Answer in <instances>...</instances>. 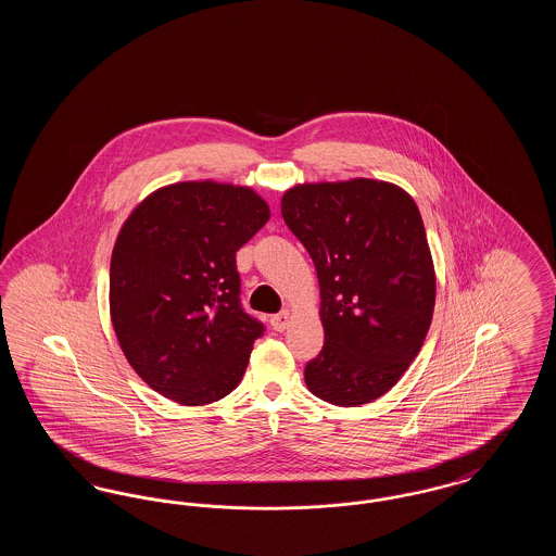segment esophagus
I'll return each instance as SVG.
<instances>
[{
    "mask_svg": "<svg viewBox=\"0 0 556 556\" xmlns=\"http://www.w3.org/2000/svg\"><path fill=\"white\" fill-rule=\"evenodd\" d=\"M270 325H273L275 331H286L288 325H290V311H283V313L270 317Z\"/></svg>",
    "mask_w": 556,
    "mask_h": 556,
    "instance_id": "obj_1",
    "label": "esophagus"
}]
</instances>
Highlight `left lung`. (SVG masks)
Instances as JSON below:
<instances>
[{"instance_id": "1", "label": "left lung", "mask_w": 556, "mask_h": 556, "mask_svg": "<svg viewBox=\"0 0 556 556\" xmlns=\"http://www.w3.org/2000/svg\"><path fill=\"white\" fill-rule=\"evenodd\" d=\"M281 214L320 288L325 344L304 369L308 390L336 406L383 396L417 358L435 304L415 200L375 179L304 184L283 193Z\"/></svg>"}]
</instances>
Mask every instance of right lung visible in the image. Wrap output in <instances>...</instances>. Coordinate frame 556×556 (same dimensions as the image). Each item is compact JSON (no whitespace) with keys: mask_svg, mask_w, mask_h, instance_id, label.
Returning a JSON list of instances; mask_svg holds the SVG:
<instances>
[{"mask_svg":"<svg viewBox=\"0 0 556 556\" xmlns=\"http://www.w3.org/2000/svg\"><path fill=\"white\" fill-rule=\"evenodd\" d=\"M270 211L250 187L184 181L150 193L110 261V317L129 365L186 406L238 388L265 325L239 300L236 252Z\"/></svg>","mask_w":556,"mask_h":556,"instance_id":"right-lung-1","label":"right lung"}]
</instances>
